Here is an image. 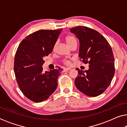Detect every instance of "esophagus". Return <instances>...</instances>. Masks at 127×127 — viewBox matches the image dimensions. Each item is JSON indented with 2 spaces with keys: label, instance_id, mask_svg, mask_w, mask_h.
I'll use <instances>...</instances> for the list:
<instances>
[{
  "label": "esophagus",
  "instance_id": "esophagus-1",
  "mask_svg": "<svg viewBox=\"0 0 127 127\" xmlns=\"http://www.w3.org/2000/svg\"><path fill=\"white\" fill-rule=\"evenodd\" d=\"M70 70V68H64L63 69V71H64V72H67V71H69V70Z\"/></svg>",
  "mask_w": 127,
  "mask_h": 127
}]
</instances>
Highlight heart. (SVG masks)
Instances as JSON below:
<instances>
[{"mask_svg": "<svg viewBox=\"0 0 127 127\" xmlns=\"http://www.w3.org/2000/svg\"><path fill=\"white\" fill-rule=\"evenodd\" d=\"M65 40H66V43H67V44L68 45V46H70L72 43L74 42V41H76V40L75 38H74L73 36H71V35L67 36L66 37H65ZM56 45H57L56 44L54 45V48H55ZM64 62H65V64H69V62L68 61H65Z\"/></svg>", "mask_w": 127, "mask_h": 127, "instance_id": "obj_1", "label": "heart"}]
</instances>
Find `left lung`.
Segmentation results:
<instances>
[{"label": "left lung", "instance_id": "obj_1", "mask_svg": "<svg viewBox=\"0 0 127 127\" xmlns=\"http://www.w3.org/2000/svg\"><path fill=\"white\" fill-rule=\"evenodd\" d=\"M70 32L79 40V57L89 64L87 70H78L76 87L88 96H97L103 93L113 77L114 59L107 40L97 31L86 27H76Z\"/></svg>", "mask_w": 127, "mask_h": 127}]
</instances>
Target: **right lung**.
<instances>
[{"label": "right lung", "mask_w": 127, "mask_h": 127, "mask_svg": "<svg viewBox=\"0 0 127 127\" xmlns=\"http://www.w3.org/2000/svg\"><path fill=\"white\" fill-rule=\"evenodd\" d=\"M62 29L40 30L27 36L19 45L14 58L17 82L23 94L34 102L47 99L57 89L63 69L43 72V58L53 51Z\"/></svg>", "instance_id": "obj_1"}]
</instances>
